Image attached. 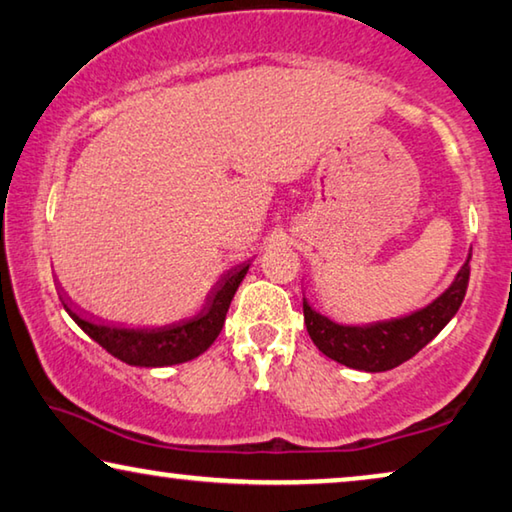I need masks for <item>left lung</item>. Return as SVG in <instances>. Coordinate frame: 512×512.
Returning <instances> with one entry per match:
<instances>
[{
  "label": "left lung",
  "instance_id": "obj_1",
  "mask_svg": "<svg viewBox=\"0 0 512 512\" xmlns=\"http://www.w3.org/2000/svg\"><path fill=\"white\" fill-rule=\"evenodd\" d=\"M469 259L457 271L453 285L437 296L430 305L388 322H375L363 326L338 324L319 315L303 299L305 329L319 352L333 358L347 368L363 372H386L409 361L421 349L437 338L439 331L451 322L460 310L469 285Z\"/></svg>",
  "mask_w": 512,
  "mask_h": 512
}]
</instances>
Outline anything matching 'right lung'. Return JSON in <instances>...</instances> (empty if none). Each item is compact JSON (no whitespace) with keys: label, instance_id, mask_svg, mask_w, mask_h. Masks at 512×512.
<instances>
[{"label":"right lung","instance_id":"obj_1","mask_svg":"<svg viewBox=\"0 0 512 512\" xmlns=\"http://www.w3.org/2000/svg\"><path fill=\"white\" fill-rule=\"evenodd\" d=\"M250 262L234 266L220 276L207 296L204 308L195 317L174 322L170 326H158V329H124V326H108L94 319H87L73 310V303L61 292V303L73 322L85 331L91 340H96L103 349L124 361L128 365H140V368H165V365H177L193 361L207 352L223 331L225 315L230 310L236 289L246 278Z\"/></svg>","mask_w":512,"mask_h":512}]
</instances>
